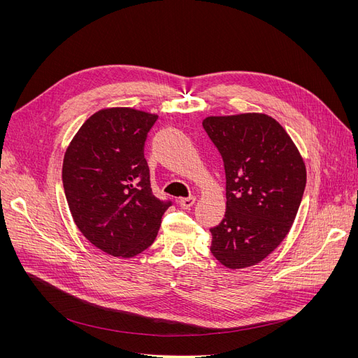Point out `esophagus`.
Wrapping results in <instances>:
<instances>
[{"label": "esophagus", "instance_id": "obj_1", "mask_svg": "<svg viewBox=\"0 0 358 358\" xmlns=\"http://www.w3.org/2000/svg\"><path fill=\"white\" fill-rule=\"evenodd\" d=\"M178 203H180L182 209H192L193 204L196 203V197H193V196L192 197H184V199H180Z\"/></svg>", "mask_w": 358, "mask_h": 358}]
</instances>
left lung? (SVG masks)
Returning <instances> with one entry per match:
<instances>
[{"mask_svg": "<svg viewBox=\"0 0 358 358\" xmlns=\"http://www.w3.org/2000/svg\"><path fill=\"white\" fill-rule=\"evenodd\" d=\"M203 127L227 176V212L210 229V251L232 270L255 266L292 228L306 187L305 162L287 131L262 113L210 116Z\"/></svg>", "mask_w": 358, "mask_h": 358, "instance_id": "obj_1", "label": "left lung"}]
</instances>
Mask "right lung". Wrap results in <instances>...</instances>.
Listing matches in <instances>:
<instances>
[{
    "label": "right lung",
    "mask_w": 358,
    "mask_h": 358,
    "mask_svg": "<svg viewBox=\"0 0 358 358\" xmlns=\"http://www.w3.org/2000/svg\"><path fill=\"white\" fill-rule=\"evenodd\" d=\"M157 119L129 107L100 110L84 122L65 152L62 182L73 222L108 255L130 258L152 245L171 206L152 194L143 157Z\"/></svg>",
    "instance_id": "obj_1"
}]
</instances>
